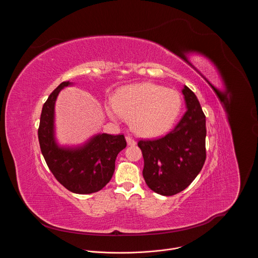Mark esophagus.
<instances>
[{
  "label": "esophagus",
  "instance_id": "esophagus-1",
  "mask_svg": "<svg viewBox=\"0 0 258 258\" xmlns=\"http://www.w3.org/2000/svg\"><path fill=\"white\" fill-rule=\"evenodd\" d=\"M125 139H126V142H127V145H128V146H135V145L137 144L136 141H135L132 137H130V136L125 137Z\"/></svg>",
  "mask_w": 258,
  "mask_h": 258
}]
</instances>
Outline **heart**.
Listing matches in <instances>:
<instances>
[{"instance_id":"b5f03b06","label":"heart","mask_w":258,"mask_h":258,"mask_svg":"<svg viewBox=\"0 0 258 258\" xmlns=\"http://www.w3.org/2000/svg\"><path fill=\"white\" fill-rule=\"evenodd\" d=\"M181 107L179 94L153 83H141L121 88L106 103L108 117L114 122L130 118L131 128L142 137H156L176 120Z\"/></svg>"}]
</instances>
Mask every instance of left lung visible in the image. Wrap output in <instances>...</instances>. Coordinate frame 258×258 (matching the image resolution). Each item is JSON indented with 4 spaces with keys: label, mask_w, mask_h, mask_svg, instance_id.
I'll return each mask as SVG.
<instances>
[{
    "label": "left lung",
    "mask_w": 258,
    "mask_h": 258,
    "mask_svg": "<svg viewBox=\"0 0 258 258\" xmlns=\"http://www.w3.org/2000/svg\"><path fill=\"white\" fill-rule=\"evenodd\" d=\"M187 111L174 128L155 140H141L143 176L152 191L171 196L185 190L201 171L206 159V121L196 95L183 86Z\"/></svg>",
    "instance_id": "left-lung-1"
}]
</instances>
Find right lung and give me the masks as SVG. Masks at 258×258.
Returning <instances> with one entry per match:
<instances>
[{
    "label": "right lung",
    "instance_id": "add662e5",
    "mask_svg": "<svg viewBox=\"0 0 258 258\" xmlns=\"http://www.w3.org/2000/svg\"><path fill=\"white\" fill-rule=\"evenodd\" d=\"M73 86L63 82L43 106L39 142L42 154L56 177L67 190L76 194H92L103 189L115 170V159L126 147L123 135L97 134L82 145H60L56 138L55 104L61 90Z\"/></svg>",
    "mask_w": 258,
    "mask_h": 258
}]
</instances>
